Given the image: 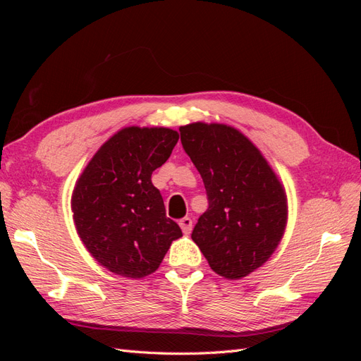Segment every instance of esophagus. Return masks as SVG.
Segmentation results:
<instances>
[{
	"mask_svg": "<svg viewBox=\"0 0 361 361\" xmlns=\"http://www.w3.org/2000/svg\"><path fill=\"white\" fill-rule=\"evenodd\" d=\"M179 226L185 235H190L192 231V220L190 216H183L182 220H179Z\"/></svg>",
	"mask_w": 361,
	"mask_h": 361,
	"instance_id": "1",
	"label": "esophagus"
}]
</instances>
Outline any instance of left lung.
<instances>
[{"label":"left lung","mask_w":361,"mask_h":361,"mask_svg":"<svg viewBox=\"0 0 361 361\" xmlns=\"http://www.w3.org/2000/svg\"><path fill=\"white\" fill-rule=\"evenodd\" d=\"M179 133L209 203L194 226L192 241L216 274L243 279L265 264L285 233V188L238 129L197 122L180 126Z\"/></svg>","instance_id":"obj_1"}]
</instances>
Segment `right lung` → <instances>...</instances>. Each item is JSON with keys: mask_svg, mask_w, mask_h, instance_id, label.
<instances>
[{"mask_svg": "<svg viewBox=\"0 0 361 361\" xmlns=\"http://www.w3.org/2000/svg\"><path fill=\"white\" fill-rule=\"evenodd\" d=\"M178 140L179 134L169 128L120 129L96 152L75 185L76 232L89 253L114 274H152L182 236L152 183V173L170 158Z\"/></svg>", "mask_w": 361, "mask_h": 361, "instance_id": "1", "label": "right lung"}]
</instances>
